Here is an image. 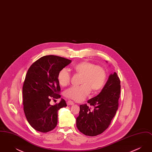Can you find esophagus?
<instances>
[{"mask_svg": "<svg viewBox=\"0 0 152 152\" xmlns=\"http://www.w3.org/2000/svg\"><path fill=\"white\" fill-rule=\"evenodd\" d=\"M66 104H67V105H72L74 104V102L71 100H69L66 102Z\"/></svg>", "mask_w": 152, "mask_h": 152, "instance_id": "obj_1", "label": "esophagus"}]
</instances>
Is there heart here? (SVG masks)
I'll return each instance as SVG.
<instances>
[{
    "label": "heart",
    "instance_id": "1",
    "mask_svg": "<svg viewBox=\"0 0 152 152\" xmlns=\"http://www.w3.org/2000/svg\"><path fill=\"white\" fill-rule=\"evenodd\" d=\"M73 69L76 73L81 75L79 86H73L65 92V96L68 99L76 101L84 100L91 89L97 91L104 86L107 78L105 70L100 66L94 63L84 61L73 66ZM71 76L69 71L63 68L58 73V79L59 84L62 86L68 85L71 81Z\"/></svg>",
    "mask_w": 152,
    "mask_h": 152
}]
</instances>
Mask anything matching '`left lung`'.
<instances>
[{
    "label": "left lung",
    "mask_w": 152,
    "mask_h": 152,
    "mask_svg": "<svg viewBox=\"0 0 152 152\" xmlns=\"http://www.w3.org/2000/svg\"><path fill=\"white\" fill-rule=\"evenodd\" d=\"M121 92L120 80L116 72L111 74L101 92L97 96L80 105L76 126L80 132L89 136H96L104 132L110 125L118 107Z\"/></svg>",
    "instance_id": "obj_1"
}]
</instances>
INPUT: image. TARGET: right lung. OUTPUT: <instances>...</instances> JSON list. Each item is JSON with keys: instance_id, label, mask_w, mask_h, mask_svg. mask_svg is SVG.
<instances>
[{"instance_id": "1", "label": "right lung", "mask_w": 152, "mask_h": 152, "mask_svg": "<svg viewBox=\"0 0 152 152\" xmlns=\"http://www.w3.org/2000/svg\"><path fill=\"white\" fill-rule=\"evenodd\" d=\"M71 60L54 55L39 58L29 67L23 86V102L25 116L36 130L47 133L57 125L58 110L66 107L64 99L52 105L51 99L60 98L58 73Z\"/></svg>"}]
</instances>
